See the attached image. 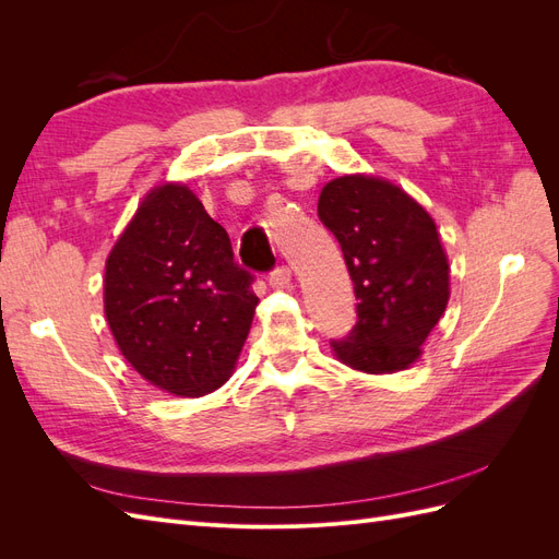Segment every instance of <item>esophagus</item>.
Instances as JSON below:
<instances>
[{
	"mask_svg": "<svg viewBox=\"0 0 559 559\" xmlns=\"http://www.w3.org/2000/svg\"><path fill=\"white\" fill-rule=\"evenodd\" d=\"M267 282L270 286H275V289H286V286L292 284V270L286 265H277L267 273Z\"/></svg>",
	"mask_w": 559,
	"mask_h": 559,
	"instance_id": "obj_1",
	"label": "esophagus"
}]
</instances>
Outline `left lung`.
Listing matches in <instances>:
<instances>
[{
  "mask_svg": "<svg viewBox=\"0 0 559 559\" xmlns=\"http://www.w3.org/2000/svg\"><path fill=\"white\" fill-rule=\"evenodd\" d=\"M317 214L343 249L359 300L357 324L331 341L337 359L364 373L408 368L450 298L433 218L399 186L361 175L329 181Z\"/></svg>",
  "mask_w": 559,
  "mask_h": 559,
  "instance_id": "8db88e82",
  "label": "left lung"
}]
</instances>
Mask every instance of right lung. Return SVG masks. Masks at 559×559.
Segmentation results:
<instances>
[{
	"label": "right lung",
	"instance_id": "add662e5",
	"mask_svg": "<svg viewBox=\"0 0 559 559\" xmlns=\"http://www.w3.org/2000/svg\"><path fill=\"white\" fill-rule=\"evenodd\" d=\"M253 275L181 183L151 191L107 259L105 314L138 373L177 396L228 378L257 310Z\"/></svg>",
	"mask_w": 559,
	"mask_h": 559
}]
</instances>
